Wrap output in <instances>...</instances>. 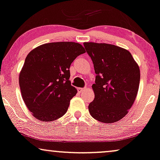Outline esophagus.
I'll return each instance as SVG.
<instances>
[{
    "instance_id": "esophagus-1",
    "label": "esophagus",
    "mask_w": 160,
    "mask_h": 160,
    "mask_svg": "<svg viewBox=\"0 0 160 160\" xmlns=\"http://www.w3.org/2000/svg\"><path fill=\"white\" fill-rule=\"evenodd\" d=\"M84 90H85V88H78V92H80V93L82 92H83Z\"/></svg>"
}]
</instances>
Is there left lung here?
Wrapping results in <instances>:
<instances>
[{"label": "left lung", "mask_w": 160, "mask_h": 160, "mask_svg": "<svg viewBox=\"0 0 160 160\" xmlns=\"http://www.w3.org/2000/svg\"><path fill=\"white\" fill-rule=\"evenodd\" d=\"M96 74L90 114L104 123L116 122L128 114L139 89L140 72L128 50L108 43H84Z\"/></svg>", "instance_id": "left-lung-1"}]
</instances>
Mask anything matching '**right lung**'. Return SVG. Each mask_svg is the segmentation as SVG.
<instances>
[{"label":"right lung","mask_w":160,"mask_h":160,"mask_svg":"<svg viewBox=\"0 0 160 160\" xmlns=\"http://www.w3.org/2000/svg\"><path fill=\"white\" fill-rule=\"evenodd\" d=\"M85 52L82 46L74 42L43 44L29 52L19 85L24 102L35 118L49 122L66 114L78 92L69 80L70 66Z\"/></svg>","instance_id":"right-lung-1"}]
</instances>
